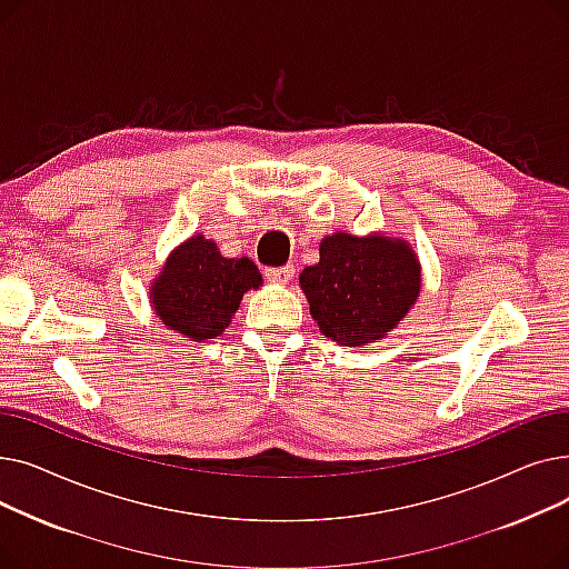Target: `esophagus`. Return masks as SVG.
<instances>
[{
  "mask_svg": "<svg viewBox=\"0 0 569 569\" xmlns=\"http://www.w3.org/2000/svg\"><path fill=\"white\" fill-rule=\"evenodd\" d=\"M292 277H295L292 264H286V267H267V269H264V279H267L269 283H288Z\"/></svg>",
  "mask_w": 569,
  "mask_h": 569,
  "instance_id": "1",
  "label": "esophagus"
}]
</instances>
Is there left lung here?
<instances>
[{
    "mask_svg": "<svg viewBox=\"0 0 569 569\" xmlns=\"http://www.w3.org/2000/svg\"><path fill=\"white\" fill-rule=\"evenodd\" d=\"M300 286L325 337L365 346L395 330L420 292L412 251L380 234L337 232L320 242V262L305 267Z\"/></svg>",
    "mask_w": 569,
    "mask_h": 569,
    "instance_id": "8db88e82",
    "label": "left lung"
}]
</instances>
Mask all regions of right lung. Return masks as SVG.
Listing matches in <instances>:
<instances>
[{
	"instance_id": "obj_1",
	"label": "right lung",
	"mask_w": 569,
	"mask_h": 569,
	"mask_svg": "<svg viewBox=\"0 0 569 569\" xmlns=\"http://www.w3.org/2000/svg\"><path fill=\"white\" fill-rule=\"evenodd\" d=\"M262 277L249 258H223L202 234L189 239L166 262L152 288L157 316L193 341L223 335L242 295Z\"/></svg>"
}]
</instances>
